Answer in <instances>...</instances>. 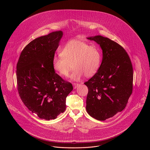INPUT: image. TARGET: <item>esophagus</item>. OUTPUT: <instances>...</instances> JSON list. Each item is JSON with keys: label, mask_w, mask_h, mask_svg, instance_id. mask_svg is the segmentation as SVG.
Masks as SVG:
<instances>
[{"label": "esophagus", "mask_w": 150, "mask_h": 150, "mask_svg": "<svg viewBox=\"0 0 150 150\" xmlns=\"http://www.w3.org/2000/svg\"><path fill=\"white\" fill-rule=\"evenodd\" d=\"M78 85H79L78 83H73V86H74V89H76L78 86Z\"/></svg>", "instance_id": "obj_1"}]
</instances>
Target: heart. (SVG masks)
<instances>
[{"label": "heart", "instance_id": "1", "mask_svg": "<svg viewBox=\"0 0 150 150\" xmlns=\"http://www.w3.org/2000/svg\"><path fill=\"white\" fill-rule=\"evenodd\" d=\"M102 61V54L96 46L79 40H72L62 48L61 54L55 56L52 60L54 69L61 76L67 77L72 68L71 78L79 81L85 75L86 77L94 75L98 71Z\"/></svg>", "mask_w": 150, "mask_h": 150}]
</instances>
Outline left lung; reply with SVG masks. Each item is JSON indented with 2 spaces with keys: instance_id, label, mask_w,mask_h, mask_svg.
Listing matches in <instances>:
<instances>
[{
  "instance_id": "obj_1",
  "label": "left lung",
  "mask_w": 150,
  "mask_h": 150,
  "mask_svg": "<svg viewBox=\"0 0 150 150\" xmlns=\"http://www.w3.org/2000/svg\"><path fill=\"white\" fill-rule=\"evenodd\" d=\"M100 45L103 52L98 72L88 81L86 111L104 121L122 112L133 91V69L129 55L116 42L101 35L88 37Z\"/></svg>"
}]
</instances>
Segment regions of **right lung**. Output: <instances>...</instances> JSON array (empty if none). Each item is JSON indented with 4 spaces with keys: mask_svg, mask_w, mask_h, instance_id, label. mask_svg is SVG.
Returning <instances> with one entry per match:
<instances>
[{
    "mask_svg": "<svg viewBox=\"0 0 150 150\" xmlns=\"http://www.w3.org/2000/svg\"><path fill=\"white\" fill-rule=\"evenodd\" d=\"M62 31L40 37L21 51L17 64L19 96L28 109L40 119H55L66 109V98L72 85L55 72L52 60Z\"/></svg>",
    "mask_w": 150,
    "mask_h": 150,
    "instance_id": "add662e5",
    "label": "right lung"
}]
</instances>
